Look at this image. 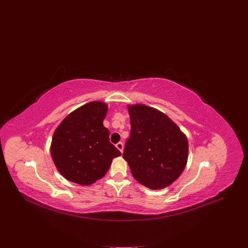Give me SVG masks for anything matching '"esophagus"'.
I'll return each mask as SVG.
<instances>
[{
  "label": "esophagus",
  "mask_w": 248,
  "mask_h": 248,
  "mask_svg": "<svg viewBox=\"0 0 248 248\" xmlns=\"http://www.w3.org/2000/svg\"><path fill=\"white\" fill-rule=\"evenodd\" d=\"M116 147L123 153V151H124V143H123V142L117 143V144H116Z\"/></svg>",
  "instance_id": "34e87169"
}]
</instances>
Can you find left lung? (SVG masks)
Returning a JSON list of instances; mask_svg holds the SVG:
<instances>
[{
    "instance_id": "8db88e82",
    "label": "left lung",
    "mask_w": 248,
    "mask_h": 248,
    "mask_svg": "<svg viewBox=\"0 0 248 248\" xmlns=\"http://www.w3.org/2000/svg\"><path fill=\"white\" fill-rule=\"evenodd\" d=\"M130 136L124 159L133 178L150 189H163L184 171L188 158L186 134L166 114L143 104L128 105Z\"/></svg>"
}]
</instances>
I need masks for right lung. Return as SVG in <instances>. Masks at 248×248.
<instances>
[{
  "mask_svg": "<svg viewBox=\"0 0 248 248\" xmlns=\"http://www.w3.org/2000/svg\"><path fill=\"white\" fill-rule=\"evenodd\" d=\"M108 105L93 101L68 114L56 128L51 143L55 166L63 178L90 186L107 173L121 152L110 142L103 125Z\"/></svg>",
  "mask_w": 248,
  "mask_h": 248,
  "instance_id": "right-lung-1",
  "label": "right lung"
}]
</instances>
